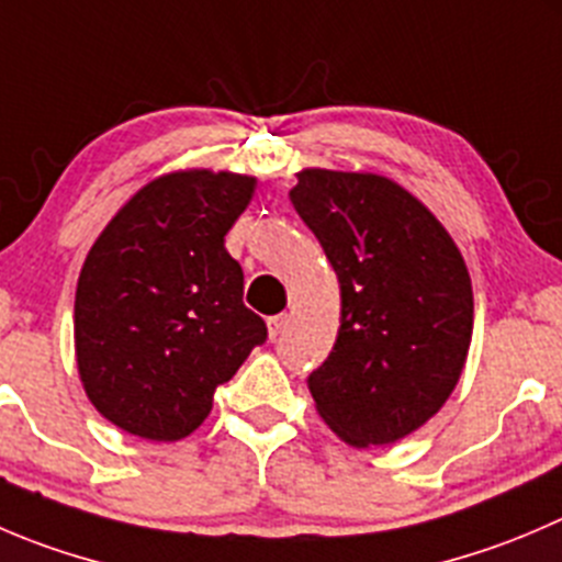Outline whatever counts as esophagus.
Returning a JSON list of instances; mask_svg holds the SVG:
<instances>
[{"label": "esophagus", "mask_w": 562, "mask_h": 562, "mask_svg": "<svg viewBox=\"0 0 562 562\" xmlns=\"http://www.w3.org/2000/svg\"><path fill=\"white\" fill-rule=\"evenodd\" d=\"M266 324H269V337H271V340H277V337L282 335V329H285V324H288V315H285V313H280V315H271V318L266 321Z\"/></svg>", "instance_id": "obj_1"}]
</instances>
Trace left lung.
I'll return each mask as SVG.
<instances>
[{
	"label": "left lung",
	"mask_w": 562,
	"mask_h": 562,
	"mask_svg": "<svg viewBox=\"0 0 562 562\" xmlns=\"http://www.w3.org/2000/svg\"><path fill=\"white\" fill-rule=\"evenodd\" d=\"M291 203L340 282L335 348L307 379L353 448L392 445L434 417L464 370L472 282L442 222L373 172L302 170Z\"/></svg>",
	"instance_id": "obj_1"
}]
</instances>
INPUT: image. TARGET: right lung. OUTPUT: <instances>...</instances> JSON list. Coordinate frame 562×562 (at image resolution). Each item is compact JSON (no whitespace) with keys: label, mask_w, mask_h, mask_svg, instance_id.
<instances>
[{"label":"right lung","mask_w":562,"mask_h":562,"mask_svg":"<svg viewBox=\"0 0 562 562\" xmlns=\"http://www.w3.org/2000/svg\"><path fill=\"white\" fill-rule=\"evenodd\" d=\"M252 194L249 176L170 172L139 189L87 252L76 364L92 406L125 434L189 437L216 386L269 335L244 307V271L225 249Z\"/></svg>","instance_id":"1"}]
</instances>
